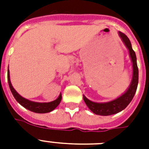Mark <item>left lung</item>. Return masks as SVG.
Wrapping results in <instances>:
<instances>
[{"label": "left lung", "instance_id": "obj_1", "mask_svg": "<svg viewBox=\"0 0 149 149\" xmlns=\"http://www.w3.org/2000/svg\"><path fill=\"white\" fill-rule=\"evenodd\" d=\"M119 36L122 39L123 42L125 43V46L127 48L129 51V55L132 62V67H133V73H132V79L129 87L124 94L118 97L117 99L107 102V103H96L90 100L84 95V100L86 103V106L88 107L93 113L95 114L102 116L112 115L117 113L120 111H123L126 108V107L130 104L133 97H134L135 92H136L138 84H139V68L137 65V58L135 52L132 49V44L129 38L127 36L122 32L119 31Z\"/></svg>", "mask_w": 149, "mask_h": 149}]
</instances>
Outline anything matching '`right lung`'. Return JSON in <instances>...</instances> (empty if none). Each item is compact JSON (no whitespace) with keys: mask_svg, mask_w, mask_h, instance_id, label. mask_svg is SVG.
<instances>
[{"mask_svg":"<svg viewBox=\"0 0 149 149\" xmlns=\"http://www.w3.org/2000/svg\"><path fill=\"white\" fill-rule=\"evenodd\" d=\"M8 81L10 91H11V93H12L15 100L22 106H23L26 109L29 110V111L35 112V113H45L51 112L52 111H53L54 109L58 106L59 103H60L61 100H62V94L61 93L59 94L57 99L53 100V101L49 102V103H38V102L31 101V100H29L22 97V96L19 95L17 93V91H15L14 87L12 86V85H11L10 79V74H9V70H8Z\"/></svg>","mask_w":149,"mask_h":149,"instance_id":"obj_1","label":"right lung"}]
</instances>
